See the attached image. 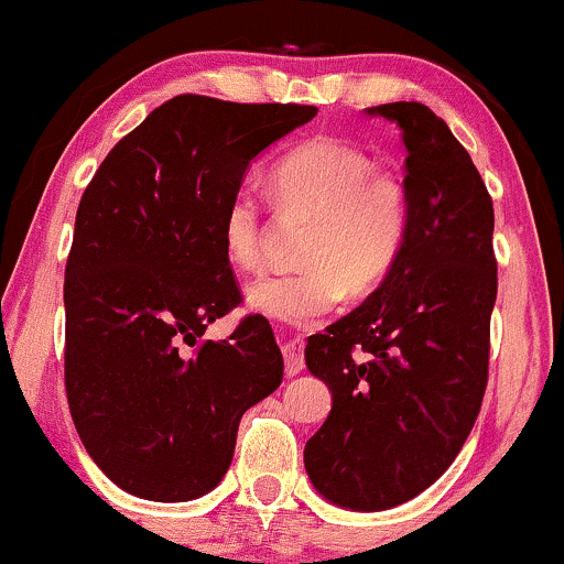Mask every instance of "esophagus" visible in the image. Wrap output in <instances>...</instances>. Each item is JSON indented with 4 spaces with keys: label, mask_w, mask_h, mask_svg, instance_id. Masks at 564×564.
Masks as SVG:
<instances>
[{
    "label": "esophagus",
    "mask_w": 564,
    "mask_h": 564,
    "mask_svg": "<svg viewBox=\"0 0 564 564\" xmlns=\"http://www.w3.org/2000/svg\"><path fill=\"white\" fill-rule=\"evenodd\" d=\"M282 356H284V372L290 377L297 375L303 367H306V361H303V340H297V337H290V340L282 343Z\"/></svg>",
    "instance_id": "esophagus-1"
}]
</instances>
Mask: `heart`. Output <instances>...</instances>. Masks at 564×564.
Masks as SVG:
<instances>
[{
  "label": "heart",
  "instance_id": "heart-1",
  "mask_svg": "<svg viewBox=\"0 0 564 564\" xmlns=\"http://www.w3.org/2000/svg\"><path fill=\"white\" fill-rule=\"evenodd\" d=\"M359 148L311 139L271 165V197L282 214L311 218L301 271L258 276L245 301L258 314L288 324H314L354 295L388 280L409 231V189L399 176L372 171ZM231 267L253 271L263 261L261 208L250 189L231 195L221 224Z\"/></svg>",
  "mask_w": 564,
  "mask_h": 564
}]
</instances>
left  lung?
I'll return each instance as SVG.
<instances>
[{"mask_svg":"<svg viewBox=\"0 0 564 564\" xmlns=\"http://www.w3.org/2000/svg\"><path fill=\"white\" fill-rule=\"evenodd\" d=\"M406 144L409 231L388 280L311 335L333 412L303 462L324 499L380 512L446 473L478 420L496 303L494 203L469 152L422 102L367 110Z\"/></svg>","mask_w":564,"mask_h":564,"instance_id":"obj_1","label":"left lung"}]
</instances>
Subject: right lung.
Masks as SVG:
<instances>
[{
  "label": "right lung",
  "mask_w": 564,
  "mask_h": 564,
  "mask_svg": "<svg viewBox=\"0 0 564 564\" xmlns=\"http://www.w3.org/2000/svg\"><path fill=\"white\" fill-rule=\"evenodd\" d=\"M314 105L178 95L108 152L65 263V393L95 465L126 494L189 501L221 482L242 414L284 361L263 316L200 340L242 301L224 210L248 165Z\"/></svg>",
  "instance_id": "1"
}]
</instances>
